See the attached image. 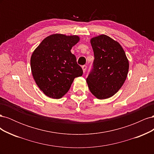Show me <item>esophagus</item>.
Here are the masks:
<instances>
[{"label": "esophagus", "mask_w": 154, "mask_h": 154, "mask_svg": "<svg viewBox=\"0 0 154 154\" xmlns=\"http://www.w3.org/2000/svg\"><path fill=\"white\" fill-rule=\"evenodd\" d=\"M82 69H83V72H85V71H86V69H87V66H83L82 67Z\"/></svg>", "instance_id": "obj_1"}]
</instances>
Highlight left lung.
Instances as JSON below:
<instances>
[{"instance_id": "left-lung-1", "label": "left lung", "mask_w": 154, "mask_h": 154, "mask_svg": "<svg viewBox=\"0 0 154 154\" xmlns=\"http://www.w3.org/2000/svg\"><path fill=\"white\" fill-rule=\"evenodd\" d=\"M94 51L93 68L87 78L88 88L97 99L114 96L127 77L129 62L122 45L109 36L101 35L91 39Z\"/></svg>"}]
</instances>
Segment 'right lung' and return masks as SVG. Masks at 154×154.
<instances>
[{
  "label": "right lung",
  "instance_id": "add662e5",
  "mask_svg": "<svg viewBox=\"0 0 154 154\" xmlns=\"http://www.w3.org/2000/svg\"><path fill=\"white\" fill-rule=\"evenodd\" d=\"M79 41L77 35L53 34L42 41L32 53V76L40 89L51 98H61L74 79L82 76V69L71 52Z\"/></svg>",
  "mask_w": 154,
  "mask_h": 154
}]
</instances>
